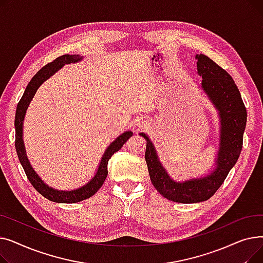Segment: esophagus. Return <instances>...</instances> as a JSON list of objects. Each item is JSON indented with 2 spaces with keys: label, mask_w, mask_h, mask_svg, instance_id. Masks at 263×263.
<instances>
[{
  "label": "esophagus",
  "mask_w": 263,
  "mask_h": 263,
  "mask_svg": "<svg viewBox=\"0 0 263 263\" xmlns=\"http://www.w3.org/2000/svg\"><path fill=\"white\" fill-rule=\"evenodd\" d=\"M148 124H149V120L147 118H145V117L137 118L136 121H135L136 129H144V128H146L148 126Z\"/></svg>",
  "instance_id": "34e87169"
}]
</instances>
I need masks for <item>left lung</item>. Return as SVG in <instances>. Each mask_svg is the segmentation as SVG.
<instances>
[{
  "label": "left lung",
  "instance_id": "left-lung-1",
  "mask_svg": "<svg viewBox=\"0 0 263 263\" xmlns=\"http://www.w3.org/2000/svg\"><path fill=\"white\" fill-rule=\"evenodd\" d=\"M195 59L197 73L202 79L200 87L219 119V143L213 170L203 177L176 181L162 165L149 136L140 133L147 141L145 159L151 182L162 196L181 203L208 200L223 184L240 157L247 117L241 93L229 73L203 54H196Z\"/></svg>",
  "mask_w": 263,
  "mask_h": 263
}]
</instances>
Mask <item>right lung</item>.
Listing matches in <instances>:
<instances>
[{
  "label": "right lung",
  "instance_id": "obj_1",
  "mask_svg": "<svg viewBox=\"0 0 263 263\" xmlns=\"http://www.w3.org/2000/svg\"><path fill=\"white\" fill-rule=\"evenodd\" d=\"M83 60V57L79 54H65L63 57L58 58L52 63H49L32 78L29 84H27L22 98L20 99L17 110H16V117H15V129H16V150L17 155L19 158V161L22 165V167L26 174L27 179H29L32 185L36 189L38 193L46 197L47 199L53 201V202H62V203H74L79 202L84 199H87L95 195L97 191H98L107 176V163L115 153L123 146L130 137L132 136L133 132L128 130L126 132L121 133L117 139H115L112 143L108 145V147L105 149L104 154L101 158V161L99 163V166L96 171V174L90 180L74 190H58L54 189L50 185H48L43 179H41L38 174L34 171L32 165L26 157L25 146L23 142V121L25 117L26 109L29 107L32 99L37 91V89L40 87V85L45 83L48 79H50L55 72H58L61 68H63L65 65L68 64H76Z\"/></svg>",
  "mask_w": 263,
  "mask_h": 263
}]
</instances>
